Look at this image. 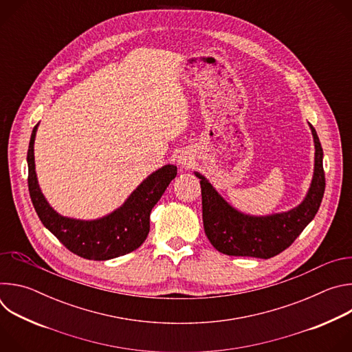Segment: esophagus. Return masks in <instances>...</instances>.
Listing matches in <instances>:
<instances>
[{"mask_svg":"<svg viewBox=\"0 0 352 352\" xmlns=\"http://www.w3.org/2000/svg\"><path fill=\"white\" fill-rule=\"evenodd\" d=\"M177 163L181 168H190L195 163V157L190 152H186V150H182V152L177 156Z\"/></svg>","mask_w":352,"mask_h":352,"instance_id":"esophagus-1","label":"esophagus"}]
</instances>
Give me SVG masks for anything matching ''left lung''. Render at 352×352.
Here are the masks:
<instances>
[{"instance_id":"left-lung-1","label":"left lung","mask_w":352,"mask_h":352,"mask_svg":"<svg viewBox=\"0 0 352 352\" xmlns=\"http://www.w3.org/2000/svg\"><path fill=\"white\" fill-rule=\"evenodd\" d=\"M315 144L314 175L309 189L298 206L280 213L254 216L230 205L210 181L199 171L193 174L202 188L205 234L221 254L269 259L287 249L315 219L324 193L323 148L315 128L308 124Z\"/></svg>"}]
</instances>
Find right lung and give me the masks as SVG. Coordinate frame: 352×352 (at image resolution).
<instances>
[{"label":"right lung","instance_id":"1","mask_svg":"<svg viewBox=\"0 0 352 352\" xmlns=\"http://www.w3.org/2000/svg\"><path fill=\"white\" fill-rule=\"evenodd\" d=\"M38 124L33 128L29 150V193L43 226L72 254L89 261H110L138 249L150 230V212L177 175V167L166 164L147 175L111 213L82 220L67 217L47 202L37 181L34 164V139Z\"/></svg>","mask_w":352,"mask_h":352}]
</instances>
